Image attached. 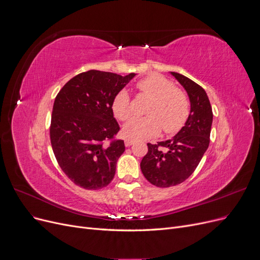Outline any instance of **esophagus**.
<instances>
[{
	"mask_svg": "<svg viewBox=\"0 0 260 260\" xmlns=\"http://www.w3.org/2000/svg\"><path fill=\"white\" fill-rule=\"evenodd\" d=\"M133 143H135V142H133V141L132 140H129V139H125L124 140V145L125 146H127V147H129V146H131Z\"/></svg>",
	"mask_w": 260,
	"mask_h": 260,
	"instance_id": "esophagus-1",
	"label": "esophagus"
}]
</instances>
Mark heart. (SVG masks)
Segmentation results:
<instances>
[{
  "mask_svg": "<svg viewBox=\"0 0 260 260\" xmlns=\"http://www.w3.org/2000/svg\"><path fill=\"white\" fill-rule=\"evenodd\" d=\"M142 95L151 99L145 114L146 117L132 118L123 125L124 138L133 141L147 140L159 135H175L183 128L190 116V101L186 94L174 82L159 74H153L137 83ZM113 113L117 119L127 120L132 115V103L125 90L118 92L112 103Z\"/></svg>",
  "mask_w": 260,
  "mask_h": 260,
  "instance_id": "obj_1",
  "label": "heart"
}]
</instances>
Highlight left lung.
<instances>
[{
  "mask_svg": "<svg viewBox=\"0 0 260 260\" xmlns=\"http://www.w3.org/2000/svg\"><path fill=\"white\" fill-rule=\"evenodd\" d=\"M170 74L186 91L191 109L187 121L174 138L157 144L147 143L141 170L148 182L158 187L175 186L193 174L208 148L212 123V109L205 90L183 75Z\"/></svg>",
  "mask_w": 260,
  "mask_h": 260,
  "instance_id": "obj_1",
  "label": "left lung"
}]
</instances>
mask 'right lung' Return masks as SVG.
<instances>
[{"mask_svg": "<svg viewBox=\"0 0 260 260\" xmlns=\"http://www.w3.org/2000/svg\"><path fill=\"white\" fill-rule=\"evenodd\" d=\"M135 76L89 70L70 79L55 98L51 144L59 167L76 185L99 190L112 182L124 152L123 141L114 139L120 128L112 103Z\"/></svg>", "mask_w": 260, "mask_h": 260, "instance_id": "obj_1", "label": "right lung"}]
</instances>
